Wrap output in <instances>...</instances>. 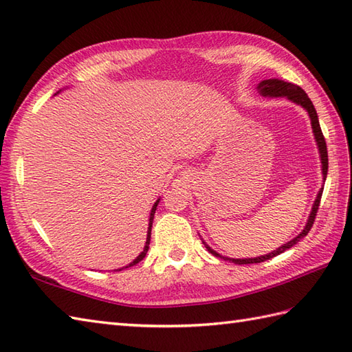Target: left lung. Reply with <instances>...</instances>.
<instances>
[{"instance_id": "8db88e82", "label": "left lung", "mask_w": 352, "mask_h": 352, "mask_svg": "<svg viewBox=\"0 0 352 352\" xmlns=\"http://www.w3.org/2000/svg\"><path fill=\"white\" fill-rule=\"evenodd\" d=\"M257 91L260 92V95H263V96H272V98H275V96H286L287 100L294 101V102H296V104H300V106H302L305 110L309 111V116H310V121H311V129H313V133H315V139H316V142H318V148H319V154H320V163H322V175H324V180H325V178H327V172H328L327 144H325V138H324V134H322V130H320L319 119H318V113H316V110H315V106H313V102L310 101L307 94H305L300 86L287 83V81H283V80H276V78L263 80V81H261V83L257 86ZM322 190H324V188L320 189L319 193H318V197H316V199H315V204H313V208H311V213H310V216H309V221H307V223H305L304 230H302L301 233L298 234L295 239H292L290 242L281 245L278 250H275V251L269 252V254H265V256L256 257V258H228V257H222V256H219L218 252L213 251V250L210 248V246L206 245L207 251H210V252L213 254V256H216V257H221V258H223V260L233 261V263H236V265L261 263V261H266V260H269V258L278 256V254H281V252H284L286 250L292 248V246L300 242L302 237H305V236L309 234V231L311 230L313 222H315V218H316L318 208H319V204H320V198H322Z\"/></svg>"}]
</instances>
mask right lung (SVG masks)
<instances>
[{"instance_id":"right-lung-1","label":"right lung","mask_w":352,"mask_h":352,"mask_svg":"<svg viewBox=\"0 0 352 352\" xmlns=\"http://www.w3.org/2000/svg\"><path fill=\"white\" fill-rule=\"evenodd\" d=\"M159 201L160 199H157L155 201V204L153 206V208H151V214H149V227H148V234H146V242H145V248H144V251H142L139 256H138V258H134L131 263L129 265V266H133V265H138L140 260H144V257L146 256V252H148V248H149V241H151V227H153V219H154V213H155V208H157V204H159ZM129 266H125V267H129ZM119 271H121V269H119Z\"/></svg>"}]
</instances>
